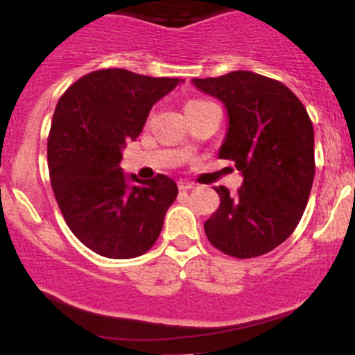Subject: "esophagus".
<instances>
[{"label":"esophagus","instance_id":"34e87169","mask_svg":"<svg viewBox=\"0 0 355 355\" xmlns=\"http://www.w3.org/2000/svg\"><path fill=\"white\" fill-rule=\"evenodd\" d=\"M178 189H180V190H192V189H196V185L190 184V182H180V184H178Z\"/></svg>","mask_w":355,"mask_h":355}]
</instances>
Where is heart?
I'll return each mask as SVG.
<instances>
[{
    "instance_id": "heart-1",
    "label": "heart",
    "mask_w": 355,
    "mask_h": 355,
    "mask_svg": "<svg viewBox=\"0 0 355 355\" xmlns=\"http://www.w3.org/2000/svg\"><path fill=\"white\" fill-rule=\"evenodd\" d=\"M204 103H209V102H207V100H190L187 105H185V109H192V107L204 105Z\"/></svg>"
}]
</instances>
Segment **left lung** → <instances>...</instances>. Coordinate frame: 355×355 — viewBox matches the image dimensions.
Wrapping results in <instances>:
<instances>
[{
    "label": "left lung",
    "instance_id": "obj_1",
    "mask_svg": "<svg viewBox=\"0 0 355 355\" xmlns=\"http://www.w3.org/2000/svg\"><path fill=\"white\" fill-rule=\"evenodd\" d=\"M192 83L225 103L219 158L243 175L236 196L214 187L221 204L204 223L209 241L236 259L268 253L291 236L308 204L315 178L311 119L286 85L252 71Z\"/></svg>",
    "mask_w": 355,
    "mask_h": 355
}]
</instances>
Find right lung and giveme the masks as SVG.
I'll use <instances>...</instances> for the list:
<instances>
[{
    "label": "right lung",
    "mask_w": 355,
    "mask_h": 355,
    "mask_svg": "<svg viewBox=\"0 0 355 355\" xmlns=\"http://www.w3.org/2000/svg\"><path fill=\"white\" fill-rule=\"evenodd\" d=\"M182 80L128 69L80 78L59 98L47 139L51 185L74 236L107 259L146 253L162 233L177 184L166 175L139 180L121 168L151 107Z\"/></svg>",
    "instance_id": "add662e5"
}]
</instances>
